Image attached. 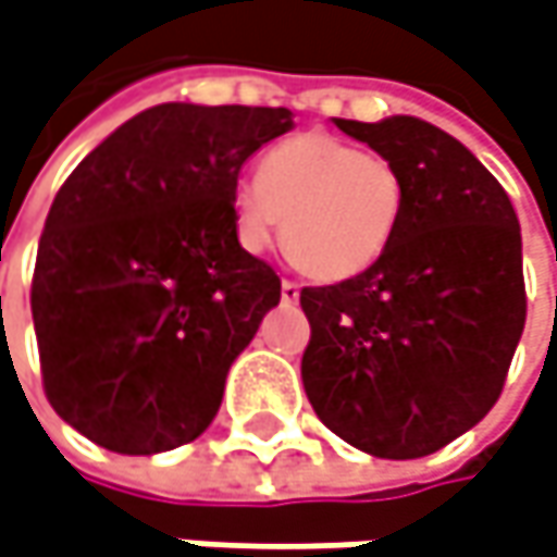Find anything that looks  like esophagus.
Segmentation results:
<instances>
[{
    "mask_svg": "<svg viewBox=\"0 0 557 557\" xmlns=\"http://www.w3.org/2000/svg\"><path fill=\"white\" fill-rule=\"evenodd\" d=\"M298 298H301V285L292 282V278H285V282H282V301H285V305H295Z\"/></svg>",
    "mask_w": 557,
    "mask_h": 557,
    "instance_id": "esophagus-1",
    "label": "esophagus"
}]
</instances>
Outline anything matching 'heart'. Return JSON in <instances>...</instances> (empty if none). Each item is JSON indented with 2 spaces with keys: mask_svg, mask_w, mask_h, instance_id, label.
Segmentation results:
<instances>
[{
  "mask_svg": "<svg viewBox=\"0 0 557 557\" xmlns=\"http://www.w3.org/2000/svg\"><path fill=\"white\" fill-rule=\"evenodd\" d=\"M404 208V178L391 160L330 134L278 144L234 188V221L246 249L282 244L298 269L343 282L382 259Z\"/></svg>",
  "mask_w": 557,
  "mask_h": 557,
  "instance_id": "obj_1",
  "label": "heart"
}]
</instances>
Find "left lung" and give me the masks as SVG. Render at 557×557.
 Returning a JSON list of instances; mask_svg holds the SVG:
<instances>
[{
  "instance_id": "obj_1",
  "label": "left lung",
  "mask_w": 557,
  "mask_h": 557,
  "mask_svg": "<svg viewBox=\"0 0 557 557\" xmlns=\"http://www.w3.org/2000/svg\"><path fill=\"white\" fill-rule=\"evenodd\" d=\"M336 127L404 178L397 231L375 265L301 288L313 413L379 458L440 453L497 404L525 323L522 237L504 185L453 134L394 114Z\"/></svg>"
}]
</instances>
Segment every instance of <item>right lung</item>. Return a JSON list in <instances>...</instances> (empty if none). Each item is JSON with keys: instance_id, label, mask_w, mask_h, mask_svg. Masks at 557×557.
Here are the masks:
<instances>
[{"instance_id": "1", "label": "right lung", "mask_w": 557, "mask_h": 557, "mask_svg": "<svg viewBox=\"0 0 557 557\" xmlns=\"http://www.w3.org/2000/svg\"><path fill=\"white\" fill-rule=\"evenodd\" d=\"M288 108L166 102L124 121L60 185L32 278L40 379L86 440L153 455L198 440L234 359L282 298L237 240L244 163Z\"/></svg>"}]
</instances>
